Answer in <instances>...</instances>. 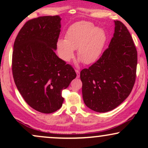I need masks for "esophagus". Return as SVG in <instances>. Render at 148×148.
Masks as SVG:
<instances>
[{"label":"esophagus","instance_id":"34e87169","mask_svg":"<svg viewBox=\"0 0 148 148\" xmlns=\"http://www.w3.org/2000/svg\"><path fill=\"white\" fill-rule=\"evenodd\" d=\"M75 72L77 74V78H79L80 76V70H79V69H75Z\"/></svg>","mask_w":148,"mask_h":148}]
</instances>
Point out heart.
I'll use <instances>...</instances> for the list:
<instances>
[{
    "label": "heart",
    "mask_w": 148,
    "mask_h": 148,
    "mask_svg": "<svg viewBox=\"0 0 148 148\" xmlns=\"http://www.w3.org/2000/svg\"><path fill=\"white\" fill-rule=\"evenodd\" d=\"M106 34L88 21H79L71 25L65 34V40H59L57 48L62 60L68 62L77 49L78 57L89 64L99 59L106 44Z\"/></svg>",
    "instance_id": "obj_1"
}]
</instances>
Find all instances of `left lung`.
<instances>
[{
  "label": "left lung",
  "mask_w": 148,
  "mask_h": 148,
  "mask_svg": "<svg viewBox=\"0 0 148 148\" xmlns=\"http://www.w3.org/2000/svg\"><path fill=\"white\" fill-rule=\"evenodd\" d=\"M115 33L101 56L80 73L84 103L92 111L105 113L130 95L136 81L137 51L123 23L115 21Z\"/></svg>",
  "instance_id": "left-lung-1"
}]
</instances>
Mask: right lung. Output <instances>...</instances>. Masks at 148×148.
<instances>
[{"mask_svg":"<svg viewBox=\"0 0 148 148\" xmlns=\"http://www.w3.org/2000/svg\"><path fill=\"white\" fill-rule=\"evenodd\" d=\"M60 18L44 16L28 20L14 43L12 70L15 84L25 102L42 113L62 106V91L76 74L56 54Z\"/></svg>","mask_w":148,"mask_h":148,"instance_id":"obj_1","label":"right lung"}]
</instances>
